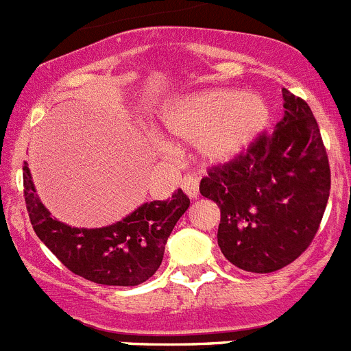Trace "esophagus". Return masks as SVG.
Listing matches in <instances>:
<instances>
[{"instance_id": "1", "label": "esophagus", "mask_w": 351, "mask_h": 351, "mask_svg": "<svg viewBox=\"0 0 351 351\" xmlns=\"http://www.w3.org/2000/svg\"><path fill=\"white\" fill-rule=\"evenodd\" d=\"M181 188L184 190V193L193 200L198 195V179L195 178V176H190V173H188V176H184V178L181 179Z\"/></svg>"}]
</instances>
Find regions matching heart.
<instances>
[{
	"label": "heart",
	"mask_w": 351,
	"mask_h": 351,
	"mask_svg": "<svg viewBox=\"0 0 351 351\" xmlns=\"http://www.w3.org/2000/svg\"><path fill=\"white\" fill-rule=\"evenodd\" d=\"M269 123V105L255 93L209 89L179 96L163 110L167 132L197 141L200 156L219 163L241 154Z\"/></svg>",
	"instance_id": "b5f03b06"
}]
</instances>
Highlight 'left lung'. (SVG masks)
<instances>
[{
    "mask_svg": "<svg viewBox=\"0 0 351 351\" xmlns=\"http://www.w3.org/2000/svg\"><path fill=\"white\" fill-rule=\"evenodd\" d=\"M283 119L225 165L209 169L200 193L218 204V246L235 267H287L315 239L330 191L320 128L302 98L283 89Z\"/></svg>",
    "mask_w": 351,
    "mask_h": 351,
    "instance_id": "1",
    "label": "left lung"
}]
</instances>
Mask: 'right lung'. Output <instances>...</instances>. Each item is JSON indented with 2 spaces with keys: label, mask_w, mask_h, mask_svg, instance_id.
Returning a JSON list of instances; mask_svg holds the SVG:
<instances>
[{
  "label": "right lung",
  "mask_w": 351,
  "mask_h": 351,
  "mask_svg": "<svg viewBox=\"0 0 351 351\" xmlns=\"http://www.w3.org/2000/svg\"><path fill=\"white\" fill-rule=\"evenodd\" d=\"M24 200L33 230L64 267L84 280L108 287H137L161 265L165 244L190 198L178 190L169 200L142 204L114 225L77 228L52 218L36 195L27 163Z\"/></svg>",
  "instance_id": "right-lung-1"
}]
</instances>
